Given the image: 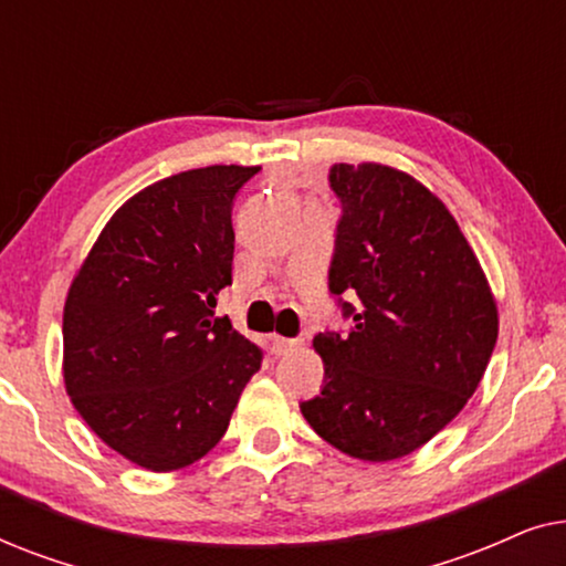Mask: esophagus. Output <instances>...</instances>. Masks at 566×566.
<instances>
[{
    "mask_svg": "<svg viewBox=\"0 0 566 566\" xmlns=\"http://www.w3.org/2000/svg\"><path fill=\"white\" fill-rule=\"evenodd\" d=\"M270 345H273V353L275 355H289V353H293L301 345V339H289V337L273 335V337H270Z\"/></svg>",
    "mask_w": 566,
    "mask_h": 566,
    "instance_id": "1",
    "label": "esophagus"
}]
</instances>
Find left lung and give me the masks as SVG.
I'll list each match as a JSON object with an SVG mask.
<instances>
[{"label":"left lung","instance_id":"left-lung-1","mask_svg":"<svg viewBox=\"0 0 566 566\" xmlns=\"http://www.w3.org/2000/svg\"><path fill=\"white\" fill-rule=\"evenodd\" d=\"M343 206L329 293L350 332H319V397L301 415L360 461H394L438 436L482 381L497 343V304L443 200L399 169H329ZM343 295H358L355 305Z\"/></svg>","mask_w":566,"mask_h":566}]
</instances>
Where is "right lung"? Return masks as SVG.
<instances>
[{
    "instance_id": "right-lung-1",
    "label": "right lung",
    "mask_w": 566,
    "mask_h": 566,
    "mask_svg": "<svg viewBox=\"0 0 566 566\" xmlns=\"http://www.w3.org/2000/svg\"><path fill=\"white\" fill-rule=\"evenodd\" d=\"M258 172L213 165L136 192L69 289L66 394L136 467L175 471L203 459L260 370V347L213 314L231 285V208Z\"/></svg>"
}]
</instances>
